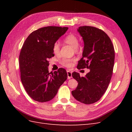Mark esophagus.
<instances>
[{
	"instance_id": "obj_1",
	"label": "esophagus",
	"mask_w": 132,
	"mask_h": 132,
	"mask_svg": "<svg viewBox=\"0 0 132 132\" xmlns=\"http://www.w3.org/2000/svg\"><path fill=\"white\" fill-rule=\"evenodd\" d=\"M67 75H68V79H70L72 78V72L69 70H67Z\"/></svg>"
}]
</instances>
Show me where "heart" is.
Segmentation results:
<instances>
[{
    "label": "heart",
    "mask_w": 132,
    "mask_h": 132,
    "mask_svg": "<svg viewBox=\"0 0 132 132\" xmlns=\"http://www.w3.org/2000/svg\"><path fill=\"white\" fill-rule=\"evenodd\" d=\"M64 41L65 43L72 46L74 48L75 52H78L79 50V41L77 36L73 34L68 35L64 39ZM53 51L55 54H58L59 52L60 45L58 42H55L54 44ZM74 61V59H63L61 61V63L64 67H71L73 65V62Z\"/></svg>",
    "instance_id": "obj_1"
}]
</instances>
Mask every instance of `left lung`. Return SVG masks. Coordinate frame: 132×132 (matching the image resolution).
Returning a JSON list of instances; mask_svg holds the SVG:
<instances>
[{
    "label": "left lung",
    "mask_w": 132,
    "mask_h": 132,
    "mask_svg": "<svg viewBox=\"0 0 132 132\" xmlns=\"http://www.w3.org/2000/svg\"><path fill=\"white\" fill-rule=\"evenodd\" d=\"M77 30L84 43L82 57L77 68H86L90 71L84 77L73 73L78 85L71 94L78 101L91 104L101 98L110 84L114 66V47L108 35L96 27L80 26Z\"/></svg>",
    "instance_id": "left-lung-1"
}]
</instances>
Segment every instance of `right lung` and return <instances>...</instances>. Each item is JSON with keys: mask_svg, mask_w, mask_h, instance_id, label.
<instances>
[{"mask_svg": "<svg viewBox=\"0 0 132 132\" xmlns=\"http://www.w3.org/2000/svg\"><path fill=\"white\" fill-rule=\"evenodd\" d=\"M68 29L67 27H42L32 32L23 43L19 55L21 80L28 95L35 101L51 100L67 79L63 68L49 73L48 60L54 56V44Z\"/></svg>", "mask_w": 132, "mask_h": 132, "instance_id": "right-lung-1", "label": "right lung"}]
</instances>
